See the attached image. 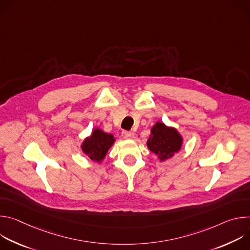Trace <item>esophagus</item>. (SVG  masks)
I'll list each match as a JSON object with an SVG mask.
<instances>
[{"label": "esophagus", "instance_id": "34e87169", "mask_svg": "<svg viewBox=\"0 0 250 250\" xmlns=\"http://www.w3.org/2000/svg\"><path fill=\"white\" fill-rule=\"evenodd\" d=\"M122 135H123V137H124V138L129 139V138H132V137H133V132H131V131H127V130H123Z\"/></svg>", "mask_w": 250, "mask_h": 250}]
</instances>
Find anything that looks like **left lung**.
Here are the masks:
<instances>
[{
    "instance_id": "obj_1",
    "label": "left lung",
    "mask_w": 250,
    "mask_h": 250,
    "mask_svg": "<svg viewBox=\"0 0 250 250\" xmlns=\"http://www.w3.org/2000/svg\"><path fill=\"white\" fill-rule=\"evenodd\" d=\"M182 144L183 138L176 128L166 126L163 123L157 122L151 128L147 147L158 156L160 161H164L179 151Z\"/></svg>"
}]
</instances>
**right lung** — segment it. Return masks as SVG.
Segmentation results:
<instances>
[{"mask_svg":"<svg viewBox=\"0 0 250 250\" xmlns=\"http://www.w3.org/2000/svg\"><path fill=\"white\" fill-rule=\"evenodd\" d=\"M115 140L113 134L104 132L100 128H95L92 134L83 141L81 148L91 160L101 162L114 145Z\"/></svg>","mask_w":250,"mask_h":250,"instance_id":"1","label":"right lung"}]
</instances>
